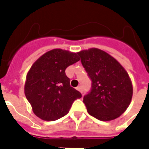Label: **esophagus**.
<instances>
[{
    "label": "esophagus",
    "instance_id": "esophagus-1",
    "mask_svg": "<svg viewBox=\"0 0 149 149\" xmlns=\"http://www.w3.org/2000/svg\"><path fill=\"white\" fill-rule=\"evenodd\" d=\"M77 91H79L80 93H83V91H82V88H81V86H77Z\"/></svg>",
    "mask_w": 149,
    "mask_h": 149
}]
</instances>
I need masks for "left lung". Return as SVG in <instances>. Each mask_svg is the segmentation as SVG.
Instances as JSON below:
<instances>
[{
	"label": "left lung",
	"instance_id": "obj_1",
	"mask_svg": "<svg viewBox=\"0 0 149 149\" xmlns=\"http://www.w3.org/2000/svg\"><path fill=\"white\" fill-rule=\"evenodd\" d=\"M78 56L91 80V91L83 100L88 113L100 120L120 117L133 93L127 72L115 58L98 49L83 50Z\"/></svg>",
	"mask_w": 149,
	"mask_h": 149
}]
</instances>
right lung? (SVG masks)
Masks as SVG:
<instances>
[{
    "instance_id": "1",
    "label": "right lung",
    "mask_w": 149,
    "mask_h": 149,
    "mask_svg": "<svg viewBox=\"0 0 149 149\" xmlns=\"http://www.w3.org/2000/svg\"><path fill=\"white\" fill-rule=\"evenodd\" d=\"M79 60L78 53L51 50L36 61L28 72L24 93L37 117L56 120L67 114L82 94L70 86L65 69Z\"/></svg>"
}]
</instances>
